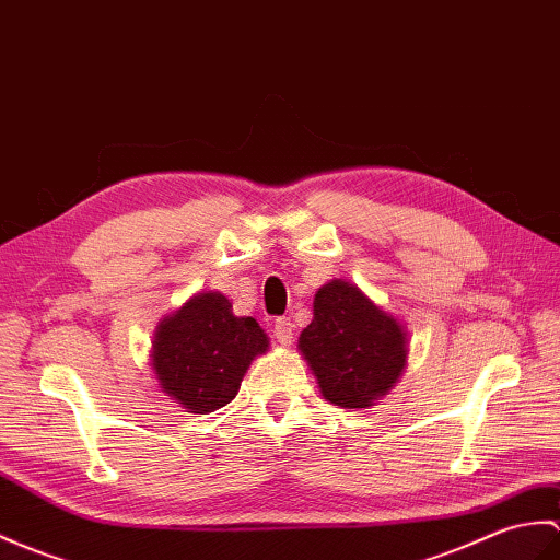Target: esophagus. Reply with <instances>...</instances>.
<instances>
[{
  "label": "esophagus",
  "instance_id": "esophagus-1",
  "mask_svg": "<svg viewBox=\"0 0 560 560\" xmlns=\"http://www.w3.org/2000/svg\"><path fill=\"white\" fill-rule=\"evenodd\" d=\"M293 322L289 317H279L275 319V324H271V331H275V339L281 343V346H289L293 341Z\"/></svg>",
  "mask_w": 560,
  "mask_h": 560
}]
</instances>
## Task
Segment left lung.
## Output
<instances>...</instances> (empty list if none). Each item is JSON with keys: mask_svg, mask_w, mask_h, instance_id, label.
<instances>
[{"mask_svg": "<svg viewBox=\"0 0 560 560\" xmlns=\"http://www.w3.org/2000/svg\"><path fill=\"white\" fill-rule=\"evenodd\" d=\"M298 346L322 396L341 408H368L388 394L408 353L400 324L341 279L317 291L315 317Z\"/></svg>", "mask_w": 560, "mask_h": 560, "instance_id": "left-lung-1", "label": "left lung"}]
</instances>
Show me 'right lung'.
<instances>
[{
    "label": "right lung",
    "mask_w": 560,
    "mask_h": 560,
    "mask_svg": "<svg viewBox=\"0 0 560 560\" xmlns=\"http://www.w3.org/2000/svg\"><path fill=\"white\" fill-rule=\"evenodd\" d=\"M267 334L253 317H236L221 293H200L166 317L154 336L152 365L164 394L186 412L207 415L236 398Z\"/></svg>",
    "instance_id": "right-lung-1"
}]
</instances>
